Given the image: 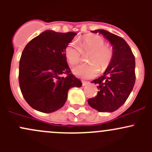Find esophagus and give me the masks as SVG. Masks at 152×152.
Here are the masks:
<instances>
[{
    "label": "esophagus",
    "instance_id": "1",
    "mask_svg": "<svg viewBox=\"0 0 152 152\" xmlns=\"http://www.w3.org/2000/svg\"><path fill=\"white\" fill-rule=\"evenodd\" d=\"M82 85H83V86H85V85H88V84H89L88 82H85V81H82Z\"/></svg>",
    "mask_w": 152,
    "mask_h": 152
}]
</instances>
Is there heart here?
Returning a JSON list of instances; mask_svg holds the SVG:
<instances>
[{
	"instance_id": "b5f03b06",
	"label": "heart",
	"mask_w": 152,
	"mask_h": 152,
	"mask_svg": "<svg viewBox=\"0 0 152 152\" xmlns=\"http://www.w3.org/2000/svg\"><path fill=\"white\" fill-rule=\"evenodd\" d=\"M104 39L98 35L86 37L81 42L80 48L75 42H71L65 49V56L70 65L77 63L82 51H90L87 55L88 63H81L73 67V72L79 77L90 79L98 75L99 67L102 70L109 65L113 57V51L108 45H104Z\"/></svg>"
}]
</instances>
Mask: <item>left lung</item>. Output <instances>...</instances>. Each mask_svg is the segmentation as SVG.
<instances>
[{
  "instance_id": "8db88e82",
  "label": "left lung",
  "mask_w": 152,
  "mask_h": 152,
  "mask_svg": "<svg viewBox=\"0 0 152 152\" xmlns=\"http://www.w3.org/2000/svg\"><path fill=\"white\" fill-rule=\"evenodd\" d=\"M99 33L113 46V57L103 76L91 83L97 85L98 94L89 99L88 104L101 113H112L125 103L135 82V59L131 48L121 37L104 30L91 31Z\"/></svg>"
}]
</instances>
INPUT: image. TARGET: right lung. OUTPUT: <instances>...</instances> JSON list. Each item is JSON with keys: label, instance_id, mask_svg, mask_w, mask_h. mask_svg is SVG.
<instances>
[{"label": "right lung", "instance_id": "obj_1", "mask_svg": "<svg viewBox=\"0 0 152 152\" xmlns=\"http://www.w3.org/2000/svg\"><path fill=\"white\" fill-rule=\"evenodd\" d=\"M77 34L46 30L26 45L19 65V84L31 107L44 113L62 108L71 87L82 82L71 73L65 56V48ZM66 77H62V75Z\"/></svg>", "mask_w": 152, "mask_h": 152}]
</instances>
